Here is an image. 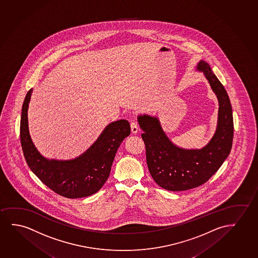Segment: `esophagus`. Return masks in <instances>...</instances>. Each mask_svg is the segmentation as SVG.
Listing matches in <instances>:
<instances>
[{"label":"esophagus","instance_id":"1","mask_svg":"<svg viewBox=\"0 0 258 258\" xmlns=\"http://www.w3.org/2000/svg\"><path fill=\"white\" fill-rule=\"evenodd\" d=\"M131 130L133 134L136 135L139 131V127L137 123L135 121H132L131 122Z\"/></svg>","mask_w":258,"mask_h":258}]
</instances>
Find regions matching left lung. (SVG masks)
<instances>
[{
	"instance_id": "1",
	"label": "left lung",
	"mask_w": 258,
	"mask_h": 258,
	"mask_svg": "<svg viewBox=\"0 0 258 258\" xmlns=\"http://www.w3.org/2000/svg\"><path fill=\"white\" fill-rule=\"evenodd\" d=\"M197 70L204 72L219 103L217 131L204 149H179L163 133L156 117L138 116L149 172L157 185L170 191H185L207 182L232 149L233 118L228 95L207 62L202 60Z\"/></svg>"
}]
</instances>
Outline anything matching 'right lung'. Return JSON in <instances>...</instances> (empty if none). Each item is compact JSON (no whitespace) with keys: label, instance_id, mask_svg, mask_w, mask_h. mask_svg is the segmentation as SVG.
<instances>
[{"label":"right lung","instance_id":"right-lung-1","mask_svg":"<svg viewBox=\"0 0 258 258\" xmlns=\"http://www.w3.org/2000/svg\"><path fill=\"white\" fill-rule=\"evenodd\" d=\"M33 88L22 106L20 142L26 163L40 181L59 196L75 199L98 192L108 179L121 142L131 133L130 123L117 120L107 125L97 141L76 159L47 160L38 152L30 137L27 109Z\"/></svg>","mask_w":258,"mask_h":258}]
</instances>
